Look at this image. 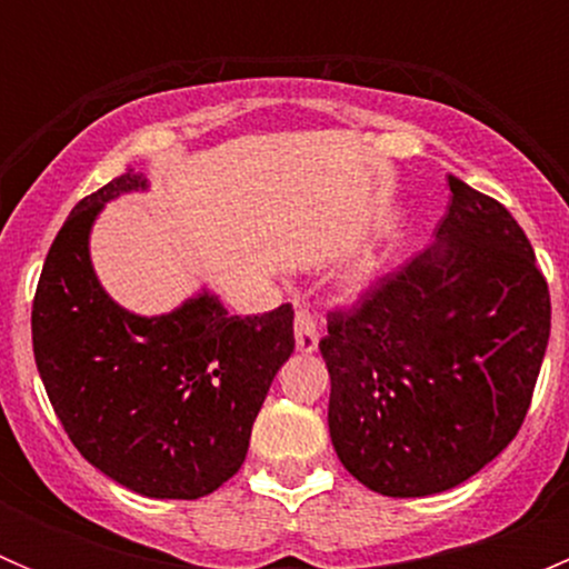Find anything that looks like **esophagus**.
Returning <instances> with one entry per match:
<instances>
[{"label":"esophagus","mask_w":569,"mask_h":569,"mask_svg":"<svg viewBox=\"0 0 569 569\" xmlns=\"http://www.w3.org/2000/svg\"><path fill=\"white\" fill-rule=\"evenodd\" d=\"M295 341L300 352H313L319 343V319L306 308H300L295 317Z\"/></svg>","instance_id":"1"}]
</instances>
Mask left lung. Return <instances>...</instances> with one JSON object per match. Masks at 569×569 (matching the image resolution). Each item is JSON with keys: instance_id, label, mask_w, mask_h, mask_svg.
Masks as SVG:
<instances>
[{"instance_id": "left-lung-1", "label": "left lung", "mask_w": 569, "mask_h": 569, "mask_svg": "<svg viewBox=\"0 0 569 569\" xmlns=\"http://www.w3.org/2000/svg\"><path fill=\"white\" fill-rule=\"evenodd\" d=\"M443 244L327 311L330 438L369 490H451L515 440L550 336L548 280L490 194L449 176Z\"/></svg>"}]
</instances>
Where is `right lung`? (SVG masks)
Returning a JSON list of instances; mask_svg holds the SVG:
<instances>
[{"label":"right lung","instance_id":"1","mask_svg":"<svg viewBox=\"0 0 569 569\" xmlns=\"http://www.w3.org/2000/svg\"><path fill=\"white\" fill-rule=\"evenodd\" d=\"M137 187L146 178L120 173L62 222L32 300V352L84 460L140 496L192 501L242 468L272 377L295 352V311L228 317L209 295L153 319L114 306L88 233L104 200Z\"/></svg>","mask_w":569,"mask_h":569}]
</instances>
